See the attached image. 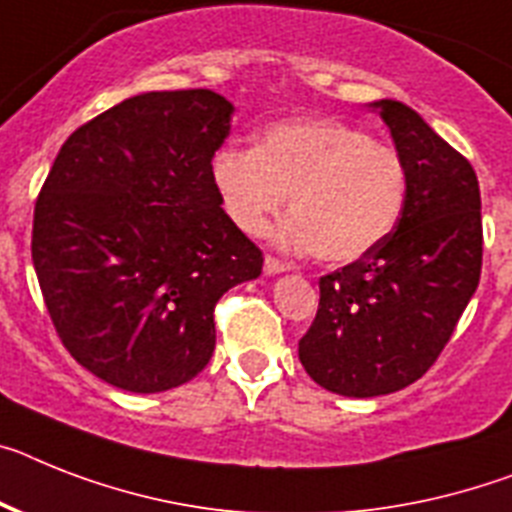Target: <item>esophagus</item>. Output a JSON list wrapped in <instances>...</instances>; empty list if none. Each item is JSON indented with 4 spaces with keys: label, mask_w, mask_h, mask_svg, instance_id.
<instances>
[{
    "label": "esophagus",
    "mask_w": 512,
    "mask_h": 512,
    "mask_svg": "<svg viewBox=\"0 0 512 512\" xmlns=\"http://www.w3.org/2000/svg\"><path fill=\"white\" fill-rule=\"evenodd\" d=\"M265 276H278V273H286L289 270V265L281 263V260H276V257H265Z\"/></svg>",
    "instance_id": "esophagus-1"
}]
</instances>
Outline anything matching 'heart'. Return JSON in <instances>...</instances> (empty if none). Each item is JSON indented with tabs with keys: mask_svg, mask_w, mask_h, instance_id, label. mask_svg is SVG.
<instances>
[{
	"mask_svg": "<svg viewBox=\"0 0 512 512\" xmlns=\"http://www.w3.org/2000/svg\"><path fill=\"white\" fill-rule=\"evenodd\" d=\"M213 184L226 216L255 236L281 213L276 229L289 249H315L328 265L354 263L390 234L406 200V169L398 150L369 140L341 119L278 122L257 148L226 145L213 156Z\"/></svg>",
	"mask_w": 512,
	"mask_h": 512,
	"instance_id": "obj_1",
	"label": "heart"
}]
</instances>
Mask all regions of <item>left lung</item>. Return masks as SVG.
I'll use <instances>...</instances> for the list:
<instances>
[{
    "label": "left lung",
    "mask_w": 512,
    "mask_h": 512,
    "mask_svg": "<svg viewBox=\"0 0 512 512\" xmlns=\"http://www.w3.org/2000/svg\"><path fill=\"white\" fill-rule=\"evenodd\" d=\"M406 169L401 218L369 255L320 278L299 341L307 375L330 393L375 398L427 372L482 276V197L471 163L406 103H369Z\"/></svg>",
    "instance_id": "obj_1"
}]
</instances>
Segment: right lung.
I'll list each match as a JSON object with an SVG mask.
<instances>
[{
  "label": "right lung",
  "instance_id": "add662e5",
  "mask_svg": "<svg viewBox=\"0 0 512 512\" xmlns=\"http://www.w3.org/2000/svg\"><path fill=\"white\" fill-rule=\"evenodd\" d=\"M234 103L150 90L67 137L33 213V268L77 362L119 390L163 393L203 372L216 302L263 273L221 208L213 156Z\"/></svg>",
  "mask_w": 512,
  "mask_h": 512
}]
</instances>
